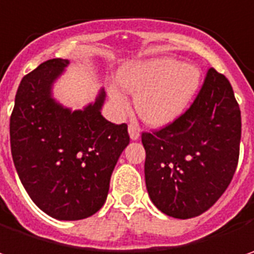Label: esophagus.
<instances>
[{"mask_svg":"<svg viewBox=\"0 0 254 254\" xmlns=\"http://www.w3.org/2000/svg\"><path fill=\"white\" fill-rule=\"evenodd\" d=\"M127 130H129V136H130L132 140H136L139 138V135H140V129L136 125H133V124H130L127 127Z\"/></svg>","mask_w":254,"mask_h":254,"instance_id":"34e87169","label":"esophagus"}]
</instances>
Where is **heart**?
Instances as JSON below:
<instances>
[{
    "instance_id": "1",
    "label": "heart",
    "mask_w": 254,
    "mask_h": 254,
    "mask_svg": "<svg viewBox=\"0 0 254 254\" xmlns=\"http://www.w3.org/2000/svg\"><path fill=\"white\" fill-rule=\"evenodd\" d=\"M121 86L136 95L139 116L153 127H165L190 105L200 85V72L176 60L130 64L118 73ZM109 98L116 109H127V101L116 86L109 88Z\"/></svg>"
}]
</instances>
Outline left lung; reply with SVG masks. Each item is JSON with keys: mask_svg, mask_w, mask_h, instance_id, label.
Wrapping results in <instances>:
<instances>
[{"mask_svg": "<svg viewBox=\"0 0 254 254\" xmlns=\"http://www.w3.org/2000/svg\"><path fill=\"white\" fill-rule=\"evenodd\" d=\"M242 118L233 88L210 68L189 109L159 130L142 132L150 200L165 215H202L236 172Z\"/></svg>", "mask_w": 254, "mask_h": 254, "instance_id": "left-lung-1", "label": "left lung"}]
</instances>
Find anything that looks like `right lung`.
<instances>
[{
  "label": "right lung",
  "mask_w": 254,
  "mask_h": 254,
  "mask_svg": "<svg viewBox=\"0 0 254 254\" xmlns=\"http://www.w3.org/2000/svg\"><path fill=\"white\" fill-rule=\"evenodd\" d=\"M68 60H48L18 86L9 119L11 153L25 190L42 212L58 220L96 213L129 143L127 125L101 115L105 92L83 111H69L51 96Z\"/></svg>",
  "instance_id": "1"
}]
</instances>
